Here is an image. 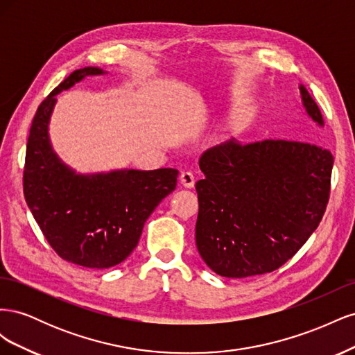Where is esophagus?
<instances>
[{"label": "esophagus", "mask_w": 355, "mask_h": 355, "mask_svg": "<svg viewBox=\"0 0 355 355\" xmlns=\"http://www.w3.org/2000/svg\"><path fill=\"white\" fill-rule=\"evenodd\" d=\"M179 179H180L182 187H185V188H192L196 184V176L192 171H182Z\"/></svg>", "instance_id": "esophagus-1"}]
</instances>
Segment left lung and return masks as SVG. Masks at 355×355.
<instances>
[{
	"label": "left lung",
	"instance_id": "obj_1",
	"mask_svg": "<svg viewBox=\"0 0 355 355\" xmlns=\"http://www.w3.org/2000/svg\"><path fill=\"white\" fill-rule=\"evenodd\" d=\"M308 118L323 128L317 103L299 84ZM196 243L213 272L244 278L292 257L323 218L333 157L314 144L262 141L214 146L200 158Z\"/></svg>",
	"mask_w": 355,
	"mask_h": 355
}]
</instances>
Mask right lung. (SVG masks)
Here are the masks:
<instances>
[{
    "label": "right lung",
    "mask_w": 355,
    "mask_h": 355,
    "mask_svg": "<svg viewBox=\"0 0 355 355\" xmlns=\"http://www.w3.org/2000/svg\"><path fill=\"white\" fill-rule=\"evenodd\" d=\"M105 73L98 67L73 71L38 106L24 173L26 204L50 245L62 259L96 270L127 259L179 175L176 168L78 173L56 154L49 135L56 96L85 77Z\"/></svg>",
    "instance_id": "1"
}]
</instances>
